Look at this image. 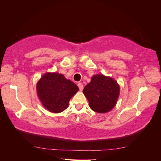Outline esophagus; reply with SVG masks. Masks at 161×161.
<instances>
[{"label": "esophagus", "instance_id": "34e87169", "mask_svg": "<svg viewBox=\"0 0 161 161\" xmlns=\"http://www.w3.org/2000/svg\"><path fill=\"white\" fill-rule=\"evenodd\" d=\"M78 86H79L80 91H82V89H83V88H84L83 85L80 83V82H79V83H78Z\"/></svg>", "mask_w": 161, "mask_h": 161}]
</instances>
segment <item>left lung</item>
<instances>
[{
	"label": "left lung",
	"instance_id": "left-lung-1",
	"mask_svg": "<svg viewBox=\"0 0 161 161\" xmlns=\"http://www.w3.org/2000/svg\"><path fill=\"white\" fill-rule=\"evenodd\" d=\"M120 87L110 76L95 75L83 89L91 109L97 113L109 112L115 106L119 95Z\"/></svg>",
	"mask_w": 161,
	"mask_h": 161
}]
</instances>
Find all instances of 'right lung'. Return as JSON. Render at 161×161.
<instances>
[{
    "label": "right lung",
    "instance_id": "right-lung-1",
    "mask_svg": "<svg viewBox=\"0 0 161 161\" xmlns=\"http://www.w3.org/2000/svg\"><path fill=\"white\" fill-rule=\"evenodd\" d=\"M37 94L42 105L52 113H60L69 105L79 87L58 72H46L36 85Z\"/></svg>",
    "mask_w": 161,
    "mask_h": 161
}]
</instances>
